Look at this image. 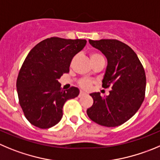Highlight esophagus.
I'll return each mask as SVG.
<instances>
[{
  "instance_id": "obj_1",
  "label": "esophagus",
  "mask_w": 160,
  "mask_h": 160,
  "mask_svg": "<svg viewBox=\"0 0 160 160\" xmlns=\"http://www.w3.org/2000/svg\"><path fill=\"white\" fill-rule=\"evenodd\" d=\"M87 95V94L85 93L84 92L81 91V92H80V95H79V97H82V96H83V95Z\"/></svg>"
}]
</instances>
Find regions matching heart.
I'll return each mask as SVG.
<instances>
[{"mask_svg": "<svg viewBox=\"0 0 160 160\" xmlns=\"http://www.w3.org/2000/svg\"><path fill=\"white\" fill-rule=\"evenodd\" d=\"M89 57H90L91 62H92V61H94V60L95 59H98V58H102L99 53H95V52H92V53H91L90 55H89ZM92 81L91 80H89V79H81V80L79 81V85H80L82 88H84V89H88L89 88L92 86Z\"/></svg>", "mask_w": 160, "mask_h": 160, "instance_id": "b5f03b06", "label": "heart"}]
</instances>
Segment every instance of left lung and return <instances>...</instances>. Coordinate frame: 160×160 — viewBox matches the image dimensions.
Segmentation results:
<instances>
[{
	"mask_svg": "<svg viewBox=\"0 0 160 160\" xmlns=\"http://www.w3.org/2000/svg\"><path fill=\"white\" fill-rule=\"evenodd\" d=\"M89 43L107 58L102 87H110L111 91L105 97L99 92L91 93L94 102L87 114L98 125L118 126L130 119L144 101L146 87L144 67L135 52L118 40L90 39Z\"/></svg>",
	"mask_w": 160,
	"mask_h": 160,
	"instance_id": "1",
	"label": "left lung"
}]
</instances>
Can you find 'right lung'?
I'll return each mask as SVG.
<instances>
[{
	"mask_svg": "<svg viewBox=\"0 0 160 160\" xmlns=\"http://www.w3.org/2000/svg\"><path fill=\"white\" fill-rule=\"evenodd\" d=\"M87 43L85 39L46 38L29 52L16 81L20 107L26 118L36 127L49 129L62 119L63 106L78 96L80 90L64 91L58 79L69 72L72 59Z\"/></svg>",
	"mask_w": 160,
	"mask_h": 160,
	"instance_id": "obj_1",
	"label": "right lung"
}]
</instances>
